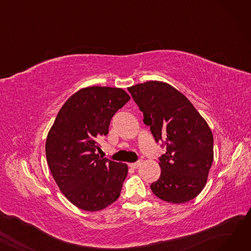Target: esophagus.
Returning <instances> with one entry per match:
<instances>
[{
  "label": "esophagus",
  "instance_id": "1",
  "mask_svg": "<svg viewBox=\"0 0 251 251\" xmlns=\"http://www.w3.org/2000/svg\"><path fill=\"white\" fill-rule=\"evenodd\" d=\"M141 164H142V162H141V161H138V162H136V163L129 164V167H130V168H132V169H136V168H138Z\"/></svg>",
  "mask_w": 251,
  "mask_h": 251
}]
</instances>
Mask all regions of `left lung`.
<instances>
[{"label": "left lung", "instance_id": "left-lung-1", "mask_svg": "<svg viewBox=\"0 0 251 251\" xmlns=\"http://www.w3.org/2000/svg\"><path fill=\"white\" fill-rule=\"evenodd\" d=\"M159 142L166 143L160 157L161 176L151 189L159 199L184 203L204 188L214 161V137L203 117L182 92L163 81L128 87Z\"/></svg>", "mask_w": 251, "mask_h": 251}]
</instances>
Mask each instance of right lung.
<instances>
[{"label": "right lung", "instance_id": "obj_1", "mask_svg": "<svg viewBox=\"0 0 251 251\" xmlns=\"http://www.w3.org/2000/svg\"><path fill=\"white\" fill-rule=\"evenodd\" d=\"M130 100L118 87L89 86L65 101L46 140L50 173L71 203L86 212L103 209L120 196L128 166L97 153L115 113Z\"/></svg>", "mask_w": 251, "mask_h": 251}]
</instances>
